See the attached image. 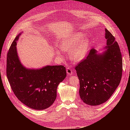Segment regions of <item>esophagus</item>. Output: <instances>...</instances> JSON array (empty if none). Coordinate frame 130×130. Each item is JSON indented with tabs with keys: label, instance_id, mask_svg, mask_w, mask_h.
<instances>
[{
	"label": "esophagus",
	"instance_id": "esophagus-1",
	"mask_svg": "<svg viewBox=\"0 0 130 130\" xmlns=\"http://www.w3.org/2000/svg\"><path fill=\"white\" fill-rule=\"evenodd\" d=\"M66 72H67V74H68V75H72L73 74L72 70L70 69V68H67L66 70Z\"/></svg>",
	"mask_w": 130,
	"mask_h": 130
}]
</instances>
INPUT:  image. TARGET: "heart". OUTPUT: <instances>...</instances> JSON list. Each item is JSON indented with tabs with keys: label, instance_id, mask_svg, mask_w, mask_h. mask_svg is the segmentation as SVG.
I'll list each match as a JSON object with an SVG mask.
<instances>
[{
	"label": "heart",
	"instance_id": "1",
	"mask_svg": "<svg viewBox=\"0 0 130 130\" xmlns=\"http://www.w3.org/2000/svg\"><path fill=\"white\" fill-rule=\"evenodd\" d=\"M89 45L88 39L83 37L81 33L77 32L70 37L63 38L59 44V47L64 52L71 51V58L75 62H78L85 57ZM56 52L59 54L58 50Z\"/></svg>",
	"mask_w": 130,
	"mask_h": 130
}]
</instances>
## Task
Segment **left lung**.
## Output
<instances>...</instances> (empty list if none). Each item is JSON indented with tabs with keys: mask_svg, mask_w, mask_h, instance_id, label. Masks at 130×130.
Masks as SVG:
<instances>
[{
	"mask_svg": "<svg viewBox=\"0 0 130 130\" xmlns=\"http://www.w3.org/2000/svg\"><path fill=\"white\" fill-rule=\"evenodd\" d=\"M106 49L96 54L92 48L86 58L75 67L79 80V96L84 103L99 105L106 102L119 86L122 75V58L115 37L105 29Z\"/></svg>",
	"mask_w": 130,
	"mask_h": 130,
	"instance_id": "8db88e82",
	"label": "left lung"
}]
</instances>
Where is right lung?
I'll return each instance as SVG.
<instances>
[{
  "mask_svg": "<svg viewBox=\"0 0 130 130\" xmlns=\"http://www.w3.org/2000/svg\"><path fill=\"white\" fill-rule=\"evenodd\" d=\"M20 33L12 43L7 57V77L17 99L28 107L42 110L51 106L57 96L58 84L66 76L62 65L28 69L18 58L16 49Z\"/></svg>",
  "mask_w": 130,
  "mask_h": 130,
  "instance_id": "right-lung-1",
  "label": "right lung"
}]
</instances>
